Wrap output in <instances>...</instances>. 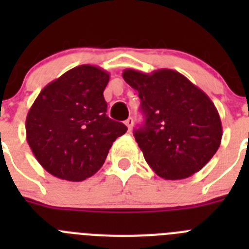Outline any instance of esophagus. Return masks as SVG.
<instances>
[{
    "mask_svg": "<svg viewBox=\"0 0 249 249\" xmlns=\"http://www.w3.org/2000/svg\"><path fill=\"white\" fill-rule=\"evenodd\" d=\"M124 123H126V126L128 127V131H131L132 126H133V118H132V117L127 118V120L124 121Z\"/></svg>",
    "mask_w": 249,
    "mask_h": 249,
    "instance_id": "obj_1",
    "label": "esophagus"
}]
</instances>
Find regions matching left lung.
<instances>
[{"instance_id":"8db88e82","label":"left lung","mask_w":249,"mask_h":249,"mask_svg":"<svg viewBox=\"0 0 249 249\" xmlns=\"http://www.w3.org/2000/svg\"><path fill=\"white\" fill-rule=\"evenodd\" d=\"M123 80L138 91L144 123L135 131L144 160L160 177L183 179L211 160L222 140V122L211 98L179 72L127 68Z\"/></svg>"}]
</instances>
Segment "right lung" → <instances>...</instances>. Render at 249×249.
I'll use <instances>...</instances> for the list:
<instances>
[{
	"label": "right lung",
	"mask_w": 249,
	"mask_h": 249,
	"mask_svg": "<svg viewBox=\"0 0 249 249\" xmlns=\"http://www.w3.org/2000/svg\"><path fill=\"white\" fill-rule=\"evenodd\" d=\"M109 73L97 66L72 68L39 92L26 117V138L52 176L80 182L105 163L116 138L127 132L106 114Z\"/></svg>",
	"instance_id": "1"
}]
</instances>
